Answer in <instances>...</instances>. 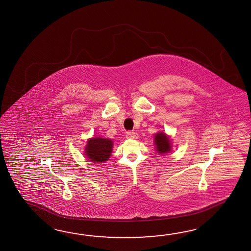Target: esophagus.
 Wrapping results in <instances>:
<instances>
[{
	"mask_svg": "<svg viewBox=\"0 0 251 251\" xmlns=\"http://www.w3.org/2000/svg\"><path fill=\"white\" fill-rule=\"evenodd\" d=\"M138 136H139L138 133H136V132H134V131H128L127 134H126L127 139H137Z\"/></svg>",
	"mask_w": 251,
	"mask_h": 251,
	"instance_id": "obj_1",
	"label": "esophagus"
}]
</instances>
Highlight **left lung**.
Segmentation results:
<instances>
[{"instance_id":"1","label":"left lung","mask_w":251,"mask_h":251,"mask_svg":"<svg viewBox=\"0 0 251 251\" xmlns=\"http://www.w3.org/2000/svg\"><path fill=\"white\" fill-rule=\"evenodd\" d=\"M155 144L156 146V151L160 154H165L168 151H171L170 139L167 135L163 132L156 134L155 136Z\"/></svg>"}]
</instances>
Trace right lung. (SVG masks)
<instances>
[{
    "mask_svg": "<svg viewBox=\"0 0 251 251\" xmlns=\"http://www.w3.org/2000/svg\"><path fill=\"white\" fill-rule=\"evenodd\" d=\"M112 141L109 139L94 138L87 141L85 147V155L92 162L100 163L109 159L111 156Z\"/></svg>",
    "mask_w": 251,
    "mask_h": 251,
    "instance_id": "1",
    "label": "right lung"
}]
</instances>
